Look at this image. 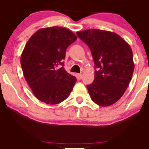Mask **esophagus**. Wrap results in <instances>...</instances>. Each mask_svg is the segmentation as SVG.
<instances>
[{
    "label": "esophagus",
    "instance_id": "esophagus-1",
    "mask_svg": "<svg viewBox=\"0 0 149 149\" xmlns=\"http://www.w3.org/2000/svg\"><path fill=\"white\" fill-rule=\"evenodd\" d=\"M76 77H77V78L78 79V80H81V79H82V73H77Z\"/></svg>",
    "mask_w": 149,
    "mask_h": 149
}]
</instances>
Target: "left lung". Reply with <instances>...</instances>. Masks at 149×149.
<instances>
[{"instance_id": "left-lung-1", "label": "left lung", "mask_w": 149, "mask_h": 149, "mask_svg": "<svg viewBox=\"0 0 149 149\" xmlns=\"http://www.w3.org/2000/svg\"><path fill=\"white\" fill-rule=\"evenodd\" d=\"M76 33L91 49L97 69L93 82L86 85L91 98L99 106H111L121 98L132 78V49L114 32L91 29Z\"/></svg>"}]
</instances>
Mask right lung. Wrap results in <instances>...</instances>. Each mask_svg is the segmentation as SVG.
<instances>
[{
    "instance_id": "1",
    "label": "right lung",
    "mask_w": 149,
    "mask_h": 149,
    "mask_svg": "<svg viewBox=\"0 0 149 149\" xmlns=\"http://www.w3.org/2000/svg\"><path fill=\"white\" fill-rule=\"evenodd\" d=\"M76 40L70 30L56 26L39 29L27 41L20 64L26 82L40 101L58 104L72 91L77 79L66 71L63 60L67 48Z\"/></svg>"
}]
</instances>
